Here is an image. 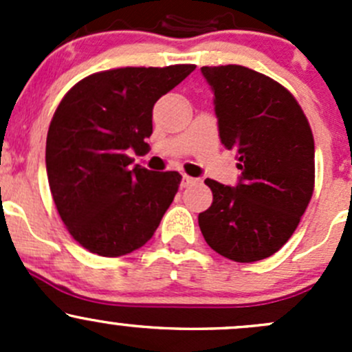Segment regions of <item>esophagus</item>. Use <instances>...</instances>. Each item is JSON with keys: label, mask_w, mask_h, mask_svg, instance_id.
Instances as JSON below:
<instances>
[{"label": "esophagus", "mask_w": 352, "mask_h": 352, "mask_svg": "<svg viewBox=\"0 0 352 352\" xmlns=\"http://www.w3.org/2000/svg\"><path fill=\"white\" fill-rule=\"evenodd\" d=\"M196 182H197V179H194V177H189V175L182 177V187H189Z\"/></svg>", "instance_id": "esophagus-1"}]
</instances>
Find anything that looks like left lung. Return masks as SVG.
Listing matches in <instances>:
<instances>
[{
    "label": "left lung",
    "instance_id": "left-lung-1",
    "mask_svg": "<svg viewBox=\"0 0 352 352\" xmlns=\"http://www.w3.org/2000/svg\"><path fill=\"white\" fill-rule=\"evenodd\" d=\"M214 91L219 138L239 153L236 187L212 179L199 214L209 247L235 262L271 257L296 230L315 187V143L307 116L281 83L239 65L202 66Z\"/></svg>",
    "mask_w": 352,
    "mask_h": 352
}]
</instances>
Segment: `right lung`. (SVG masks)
<instances>
[{"label": "right lung", "mask_w": 352, "mask_h": 352, "mask_svg": "<svg viewBox=\"0 0 352 352\" xmlns=\"http://www.w3.org/2000/svg\"><path fill=\"white\" fill-rule=\"evenodd\" d=\"M194 65L117 67L78 81L47 131L45 166L59 216L83 248L120 257L153 236L179 190V172L131 168L153 133V105Z\"/></svg>", "instance_id": "obj_1"}]
</instances>
